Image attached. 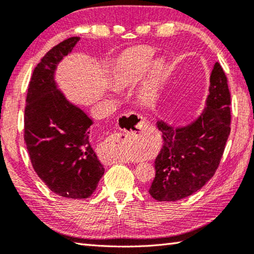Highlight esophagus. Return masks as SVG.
<instances>
[{
	"label": "esophagus",
	"mask_w": 254,
	"mask_h": 254,
	"mask_svg": "<svg viewBox=\"0 0 254 254\" xmlns=\"http://www.w3.org/2000/svg\"><path fill=\"white\" fill-rule=\"evenodd\" d=\"M127 117H128V115H127ZM131 117L134 118L137 128H140V130H141V127H142V126L145 123V120L142 117H140V115H137V114L136 115L131 114ZM127 142H128V135L127 134H124V133H114V134L111 135L110 142L107 145H109L110 149H114V148H117L118 145L124 147V145H126ZM139 142H141V139H139ZM112 143H113L114 144L112 145ZM126 160H127V157H126V156L113 154V156H112L111 159H110V162L114 163L117 161H126ZM107 161H109V160H107Z\"/></svg>",
	"instance_id": "34e87169"
}]
</instances>
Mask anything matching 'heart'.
<instances>
[{
	"mask_svg": "<svg viewBox=\"0 0 254 254\" xmlns=\"http://www.w3.org/2000/svg\"><path fill=\"white\" fill-rule=\"evenodd\" d=\"M153 51L151 49H144L132 57L127 63L120 68L114 74V83L117 86H124L134 80L141 71L151 63ZM145 97H152L151 92H147Z\"/></svg>",
	"mask_w": 254,
	"mask_h": 254,
	"instance_id": "1",
	"label": "heart"
}]
</instances>
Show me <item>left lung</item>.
Here are the masks:
<instances>
[{
  "mask_svg": "<svg viewBox=\"0 0 254 254\" xmlns=\"http://www.w3.org/2000/svg\"><path fill=\"white\" fill-rule=\"evenodd\" d=\"M206 106L195 121L173 127L158 121L163 145L154 161L149 194L158 201L190 196L213 177L231 132V94L225 72L215 63L209 78Z\"/></svg>",
  "mask_w": 254,
  "mask_h": 254,
  "instance_id": "1",
  "label": "left lung"
}]
</instances>
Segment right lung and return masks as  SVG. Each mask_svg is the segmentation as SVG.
<instances>
[{"label":"right lung","mask_w":254,"mask_h":254,"mask_svg":"<svg viewBox=\"0 0 254 254\" xmlns=\"http://www.w3.org/2000/svg\"><path fill=\"white\" fill-rule=\"evenodd\" d=\"M79 37L50 49L34 68L24 110V141L37 175L51 191L87 198L104 175L89 139L92 119L59 91L55 71Z\"/></svg>","instance_id":"right-lung-1"}]
</instances>
